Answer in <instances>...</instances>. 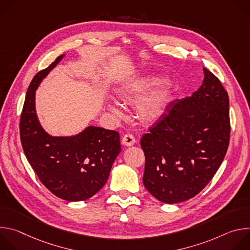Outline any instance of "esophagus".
<instances>
[{
    "label": "esophagus",
    "mask_w": 250,
    "mask_h": 250,
    "mask_svg": "<svg viewBox=\"0 0 250 250\" xmlns=\"http://www.w3.org/2000/svg\"><path fill=\"white\" fill-rule=\"evenodd\" d=\"M122 142H123V145L125 146H131L135 144V138L132 134L126 133V134L124 135V137L122 139Z\"/></svg>",
    "instance_id": "1"
}]
</instances>
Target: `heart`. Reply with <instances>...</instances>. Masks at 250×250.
Masks as SVG:
<instances>
[{"label":"heart","mask_w":250,"mask_h":250,"mask_svg":"<svg viewBox=\"0 0 250 250\" xmlns=\"http://www.w3.org/2000/svg\"><path fill=\"white\" fill-rule=\"evenodd\" d=\"M160 82L161 79L158 77H147L141 79L122 89L120 91L119 97L122 101L125 103H135L142 96L148 93L153 87H156ZM169 101V88L167 86L157 87L147 96L137 103L135 108L137 119L140 122L146 124H152L156 122L165 112ZM109 109L116 116L121 115V111L116 104H110Z\"/></svg>","instance_id":"b5f03b06"}]
</instances>
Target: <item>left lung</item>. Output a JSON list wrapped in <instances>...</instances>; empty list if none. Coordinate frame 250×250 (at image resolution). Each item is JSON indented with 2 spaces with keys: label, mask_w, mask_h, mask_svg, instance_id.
<instances>
[{
  "label": "left lung",
  "mask_w": 250,
  "mask_h": 250,
  "mask_svg": "<svg viewBox=\"0 0 250 250\" xmlns=\"http://www.w3.org/2000/svg\"><path fill=\"white\" fill-rule=\"evenodd\" d=\"M191 97L170 102L142 135L144 184L158 201L176 204L198 195L220 168L229 144V100L207 68Z\"/></svg>",
  "instance_id": "left-lung-1"
}]
</instances>
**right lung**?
I'll use <instances>...</instances> for the list:
<instances>
[{
	"instance_id": "obj_1",
	"label": "right lung",
	"mask_w": 250,
	"mask_h": 250,
	"mask_svg": "<svg viewBox=\"0 0 250 250\" xmlns=\"http://www.w3.org/2000/svg\"><path fill=\"white\" fill-rule=\"evenodd\" d=\"M62 57L58 56L30 82L21 115L20 135L23 152L41 182L56 197L77 202L93 197L105 184L121 152L120 134L98 126H88L68 137L51 136L43 130L35 113V90Z\"/></svg>"
}]
</instances>
